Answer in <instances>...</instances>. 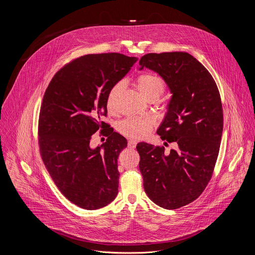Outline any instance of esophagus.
<instances>
[{"label": "esophagus", "mask_w": 255, "mask_h": 255, "mask_svg": "<svg viewBox=\"0 0 255 255\" xmlns=\"http://www.w3.org/2000/svg\"><path fill=\"white\" fill-rule=\"evenodd\" d=\"M137 145V142L135 140H129L128 141V147L129 148H135Z\"/></svg>", "instance_id": "34e87169"}]
</instances>
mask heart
Instances as JSON below:
<instances>
[{
	"label": "heart",
	"instance_id": "b5f03b06",
	"mask_svg": "<svg viewBox=\"0 0 255 255\" xmlns=\"http://www.w3.org/2000/svg\"><path fill=\"white\" fill-rule=\"evenodd\" d=\"M134 85L140 95L147 101L158 100L159 97L164 93L166 87L164 80L160 76L152 73H144L139 75L135 79ZM122 89L123 83L117 82L110 88L107 94L106 106L108 111L112 114L117 112V100ZM154 124L155 123L151 118L129 117L119 123L118 130L121 134L127 137L141 139L150 133Z\"/></svg>",
	"mask_w": 255,
	"mask_h": 255
}]
</instances>
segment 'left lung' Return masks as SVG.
I'll return each mask as SVG.
<instances>
[{
    "instance_id": "left-lung-1",
    "label": "left lung",
    "mask_w": 255,
    "mask_h": 255,
    "mask_svg": "<svg viewBox=\"0 0 255 255\" xmlns=\"http://www.w3.org/2000/svg\"><path fill=\"white\" fill-rule=\"evenodd\" d=\"M139 65L158 73L172 93L157 134L178 144L166 155L163 146L138 143L144 189L158 206L177 209L198 198L211 179L223 130L220 94L208 70L188 53H150Z\"/></svg>"
}]
</instances>
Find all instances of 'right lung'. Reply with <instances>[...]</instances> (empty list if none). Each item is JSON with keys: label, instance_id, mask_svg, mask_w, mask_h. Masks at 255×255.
Returning a JSON list of instances; mask_svg holds the SVG:
<instances>
[{"label": "right lung", "instance_id": "obj_1", "mask_svg": "<svg viewBox=\"0 0 255 255\" xmlns=\"http://www.w3.org/2000/svg\"><path fill=\"white\" fill-rule=\"evenodd\" d=\"M118 53L89 54L61 68L51 80L40 109L38 136L42 160L62 194L75 205L95 210L118 193V156L127 140L101 121L110 88L136 63ZM100 128L107 142L92 149Z\"/></svg>", "mask_w": 255, "mask_h": 255}]
</instances>
